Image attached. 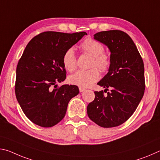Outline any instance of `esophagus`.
Here are the masks:
<instances>
[{
  "label": "esophagus",
  "instance_id": "1",
  "mask_svg": "<svg viewBox=\"0 0 160 160\" xmlns=\"http://www.w3.org/2000/svg\"><path fill=\"white\" fill-rule=\"evenodd\" d=\"M79 90H80V92H82L86 90V89L85 88H79Z\"/></svg>",
  "mask_w": 160,
  "mask_h": 160
}]
</instances>
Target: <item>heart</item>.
I'll return each mask as SVG.
<instances>
[{"label": "heart", "instance_id": "b5f03b06", "mask_svg": "<svg viewBox=\"0 0 160 160\" xmlns=\"http://www.w3.org/2000/svg\"><path fill=\"white\" fill-rule=\"evenodd\" d=\"M82 50L92 56L91 67H97L102 72H107L111 66L110 57L104 53V47L99 42L92 39H87L80 46ZM63 63L68 71L72 72L76 68L77 61L74 51L72 48L68 49L63 57ZM100 76L99 70L95 68L88 70H78L70 75V84L80 88H88L99 80Z\"/></svg>", "mask_w": 160, "mask_h": 160}]
</instances>
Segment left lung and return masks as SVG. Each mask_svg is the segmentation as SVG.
I'll list each match as a JSON object with an SVG mask.
<instances>
[{
    "instance_id": "left-lung-1",
    "label": "left lung",
    "mask_w": 160,
    "mask_h": 160,
    "mask_svg": "<svg viewBox=\"0 0 160 160\" xmlns=\"http://www.w3.org/2000/svg\"><path fill=\"white\" fill-rule=\"evenodd\" d=\"M94 39L106 45L111 53V66L97 83L111 89L107 95L94 92L95 98L88 104V115L101 127L118 126L128 120L138 106L145 92L144 63L135 43L120 30L100 32Z\"/></svg>"
}]
</instances>
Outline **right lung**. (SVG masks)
<instances>
[{"label": "right lung", "mask_w": 160, "mask_h": 160, "mask_svg": "<svg viewBox=\"0 0 160 160\" xmlns=\"http://www.w3.org/2000/svg\"><path fill=\"white\" fill-rule=\"evenodd\" d=\"M85 35V32H45L27 45L16 69L15 90L19 104L32 122L48 128L64 118L68 102L79 89L76 85L58 87L56 83L66 78L65 52Z\"/></svg>", "instance_id": "add662e5"}]
</instances>
